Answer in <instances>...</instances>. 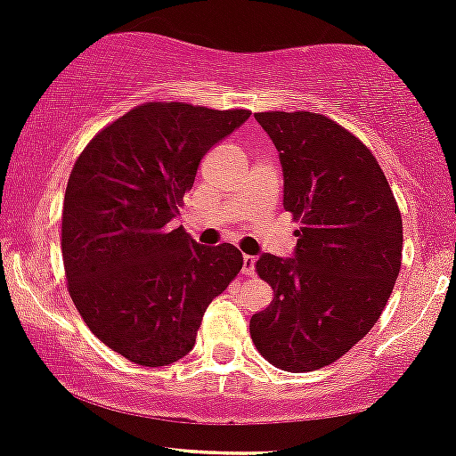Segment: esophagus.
<instances>
[{
	"instance_id": "obj_1",
	"label": "esophagus",
	"mask_w": 456,
	"mask_h": 456,
	"mask_svg": "<svg viewBox=\"0 0 456 456\" xmlns=\"http://www.w3.org/2000/svg\"><path fill=\"white\" fill-rule=\"evenodd\" d=\"M254 265H256V258L254 256H243V275L245 278H249V275H254Z\"/></svg>"
}]
</instances>
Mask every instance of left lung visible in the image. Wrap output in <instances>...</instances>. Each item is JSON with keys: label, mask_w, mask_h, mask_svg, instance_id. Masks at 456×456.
Returning <instances> with one entry per match:
<instances>
[{"label": "left lung", "mask_w": 456, "mask_h": 456, "mask_svg": "<svg viewBox=\"0 0 456 456\" xmlns=\"http://www.w3.org/2000/svg\"><path fill=\"white\" fill-rule=\"evenodd\" d=\"M280 152L295 258L263 254L273 299L249 321L260 355L289 372L330 366L379 321L403 258L394 193L360 137L323 114H254Z\"/></svg>", "instance_id": "8db88e82"}]
</instances>
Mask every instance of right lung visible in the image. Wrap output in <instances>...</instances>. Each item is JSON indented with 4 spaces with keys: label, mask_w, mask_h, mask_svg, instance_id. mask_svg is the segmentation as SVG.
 Masks as SVG:
<instances>
[{
    "label": "right lung",
    "mask_w": 456,
    "mask_h": 456,
    "mask_svg": "<svg viewBox=\"0 0 456 456\" xmlns=\"http://www.w3.org/2000/svg\"><path fill=\"white\" fill-rule=\"evenodd\" d=\"M249 118L151 101L88 142L64 193L69 293L92 334L140 366H167L196 345L204 310L243 267L234 245H198L172 219L200 159Z\"/></svg>",
    "instance_id": "obj_1"
}]
</instances>
